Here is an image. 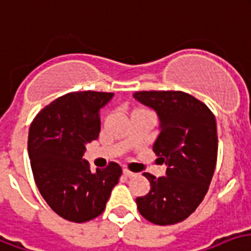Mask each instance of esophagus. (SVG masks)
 I'll use <instances>...</instances> for the list:
<instances>
[{"mask_svg":"<svg viewBox=\"0 0 251 251\" xmlns=\"http://www.w3.org/2000/svg\"><path fill=\"white\" fill-rule=\"evenodd\" d=\"M123 175L126 177H133V176H135V173L131 172V171H128V169H123Z\"/></svg>","mask_w":251,"mask_h":251,"instance_id":"34e87169","label":"esophagus"}]
</instances>
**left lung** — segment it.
Instances as JSON below:
<instances>
[{
    "mask_svg": "<svg viewBox=\"0 0 251 251\" xmlns=\"http://www.w3.org/2000/svg\"><path fill=\"white\" fill-rule=\"evenodd\" d=\"M133 98L156 111L160 133L153 152L167 176H144L148 195L137 197L143 217L156 225L184 221L204 200L217 163V124L208 107L182 91H137Z\"/></svg>",
    "mask_w": 251,
    "mask_h": 251,
    "instance_id": "obj_1",
    "label": "left lung"
}]
</instances>
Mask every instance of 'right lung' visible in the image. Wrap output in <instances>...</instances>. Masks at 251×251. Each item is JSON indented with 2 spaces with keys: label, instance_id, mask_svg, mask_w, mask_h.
I'll list each match as a JSON object with an SVG mask.
<instances>
[{
  "label": "right lung",
  "instance_id": "1",
  "mask_svg": "<svg viewBox=\"0 0 251 251\" xmlns=\"http://www.w3.org/2000/svg\"><path fill=\"white\" fill-rule=\"evenodd\" d=\"M112 92H70L47 104L30 124V164L38 190L54 212L71 222L100 216L122 168L110 163L91 172L86 144L100 132V108Z\"/></svg>",
  "mask_w": 251,
  "mask_h": 251
}]
</instances>
